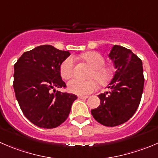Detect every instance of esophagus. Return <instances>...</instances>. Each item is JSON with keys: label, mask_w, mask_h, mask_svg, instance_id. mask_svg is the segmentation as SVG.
<instances>
[{"label": "esophagus", "mask_w": 158, "mask_h": 158, "mask_svg": "<svg viewBox=\"0 0 158 158\" xmlns=\"http://www.w3.org/2000/svg\"><path fill=\"white\" fill-rule=\"evenodd\" d=\"M79 99H88L89 96H78Z\"/></svg>", "instance_id": "esophagus-1"}]
</instances>
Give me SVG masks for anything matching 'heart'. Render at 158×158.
<instances>
[{
    "instance_id": "b5f03b06",
    "label": "heart",
    "mask_w": 158,
    "mask_h": 158,
    "mask_svg": "<svg viewBox=\"0 0 158 158\" xmlns=\"http://www.w3.org/2000/svg\"><path fill=\"white\" fill-rule=\"evenodd\" d=\"M82 58L93 68L90 77L95 78L100 83L108 82L112 76V71L108 67L104 66L105 59L97 52H87L82 55ZM75 59L69 56L60 65V74L64 79H69L74 73ZM68 88L71 93L77 95H86L94 92L98 88V82L95 79L82 80L73 79L68 83Z\"/></svg>"
}]
</instances>
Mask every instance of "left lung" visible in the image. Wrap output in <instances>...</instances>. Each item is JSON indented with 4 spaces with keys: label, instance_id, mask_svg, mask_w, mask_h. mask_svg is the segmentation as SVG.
I'll return each instance as SVG.
<instances>
[{
    "label": "left lung",
    "instance_id": "1",
    "mask_svg": "<svg viewBox=\"0 0 158 158\" xmlns=\"http://www.w3.org/2000/svg\"><path fill=\"white\" fill-rule=\"evenodd\" d=\"M109 57L116 70L107 88L99 94L100 105L91 110L95 120L106 127L129 120L137 111L144 85L142 61L132 51L120 45L112 48Z\"/></svg>",
    "mask_w": 158,
    "mask_h": 158
}]
</instances>
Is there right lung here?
<instances>
[{"instance_id":"add662e5","label":"right lung","mask_w":158,"mask_h":158,"mask_svg":"<svg viewBox=\"0 0 158 158\" xmlns=\"http://www.w3.org/2000/svg\"><path fill=\"white\" fill-rule=\"evenodd\" d=\"M70 56L49 45L25 52L15 64L13 87L25 117L33 124L52 129L62 124L77 99L74 94L56 91L65 88L60 65Z\"/></svg>"}]
</instances>
